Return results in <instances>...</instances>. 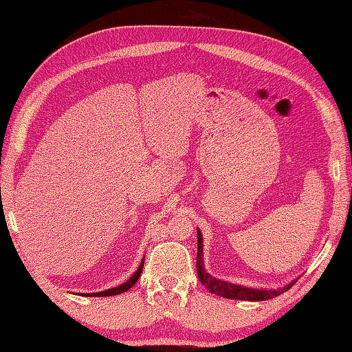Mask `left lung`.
<instances>
[{
  "instance_id": "obj_1",
  "label": "left lung",
  "mask_w": 352,
  "mask_h": 352,
  "mask_svg": "<svg viewBox=\"0 0 352 352\" xmlns=\"http://www.w3.org/2000/svg\"><path fill=\"white\" fill-rule=\"evenodd\" d=\"M197 272L199 276V281L203 283V286H206L212 294H216L218 296L222 298H228V300H241V301H266V300H272V298L278 296L284 292L289 290L294 283L287 284L281 289L276 290H258V289H248V287H242L237 286V284H231L227 281H221L216 280L213 276L208 275L204 271V263H203V236H201V231L198 230V252H197Z\"/></svg>"
}]
</instances>
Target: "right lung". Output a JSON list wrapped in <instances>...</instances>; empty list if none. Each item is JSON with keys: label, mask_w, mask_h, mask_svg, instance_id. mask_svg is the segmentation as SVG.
<instances>
[{"label": "right lung", "mask_w": 352, "mask_h": 352, "mask_svg": "<svg viewBox=\"0 0 352 352\" xmlns=\"http://www.w3.org/2000/svg\"><path fill=\"white\" fill-rule=\"evenodd\" d=\"M142 269H144V261H142L138 271L134 272V275H133L131 278H130L129 281H126V283L121 284V286H118V287H113V289H109V290L100 292V294H89V296H111V295L124 294V292H126L129 289H131V287L134 286V284H136V281L139 280V276H140V274H142Z\"/></svg>", "instance_id": "right-lung-1"}]
</instances>
